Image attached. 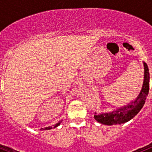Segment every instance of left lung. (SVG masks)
<instances>
[{"instance_id":"8db88e82","label":"left lung","mask_w":152,"mask_h":152,"mask_svg":"<svg viewBox=\"0 0 152 152\" xmlns=\"http://www.w3.org/2000/svg\"><path fill=\"white\" fill-rule=\"evenodd\" d=\"M144 65V80L139 94L134 100H132L128 104L117 108L109 113H101L96 114L95 113L94 119L98 123L107 126L120 125L126 123L135 117L144 106L146 97L149 91V71L145 62Z\"/></svg>"}]
</instances>
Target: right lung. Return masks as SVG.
Masks as SVG:
<instances>
[{
  "label": "right lung",
  "mask_w": 152,
  "mask_h": 152,
  "mask_svg": "<svg viewBox=\"0 0 152 152\" xmlns=\"http://www.w3.org/2000/svg\"><path fill=\"white\" fill-rule=\"evenodd\" d=\"M61 121H62V120H61ZM61 121H59L58 123H56V124L54 126V127H52V126H48V127H45V128H42L40 130H49V129H53V128H56V127H58V126L61 124Z\"/></svg>",
  "instance_id": "obj_1"
}]
</instances>
